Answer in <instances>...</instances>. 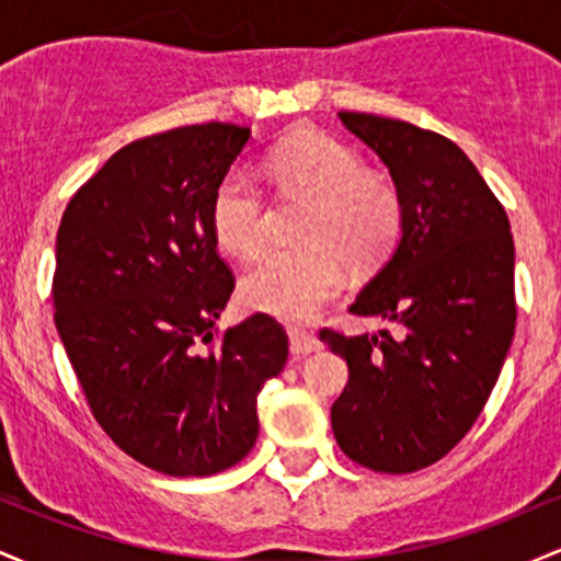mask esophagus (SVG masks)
I'll return each instance as SVG.
<instances>
[{"label":"esophagus","mask_w":561,"mask_h":561,"mask_svg":"<svg viewBox=\"0 0 561 561\" xmlns=\"http://www.w3.org/2000/svg\"><path fill=\"white\" fill-rule=\"evenodd\" d=\"M287 334H289V351H293L295 356H308V353H317L321 347V340L317 334L300 330V327H289Z\"/></svg>","instance_id":"1"}]
</instances>
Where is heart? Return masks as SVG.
Listing matches in <instances>:
<instances>
[{
    "label": "heart",
    "mask_w": 561,
    "mask_h": 561,
    "mask_svg": "<svg viewBox=\"0 0 561 561\" xmlns=\"http://www.w3.org/2000/svg\"><path fill=\"white\" fill-rule=\"evenodd\" d=\"M266 169L282 195L311 197L300 224L306 242L266 250L242 276L240 295L253 311L300 321L340 293L345 253L375 261L390 248L401 203L388 182L366 173L358 152L330 134H295L268 156ZM210 227L234 259H250L266 242V197L244 169H229L218 182Z\"/></svg>",
    "instance_id": "heart-1"
}]
</instances>
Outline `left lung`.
Wrapping results in <instances>:
<instances>
[{
    "label": "left lung",
    "mask_w": 561,
    "mask_h": 561,
    "mask_svg": "<svg viewBox=\"0 0 561 561\" xmlns=\"http://www.w3.org/2000/svg\"><path fill=\"white\" fill-rule=\"evenodd\" d=\"M340 121L388 165L401 234L351 313L396 321L401 334L321 340L347 362L332 405L347 459L385 474L435 465L491 398L514 337V240L506 210L459 145L369 113Z\"/></svg>",
    "instance_id": "left-lung-1"
}]
</instances>
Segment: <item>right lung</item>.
<instances>
[{
	"mask_svg": "<svg viewBox=\"0 0 561 561\" xmlns=\"http://www.w3.org/2000/svg\"><path fill=\"white\" fill-rule=\"evenodd\" d=\"M250 141L231 124L182 126L121 147L76 192L55 244V324L94 420L171 478L234 467L259 437V392L285 369L266 313L214 343L234 279L210 203Z\"/></svg>",
	"mask_w": 561,
	"mask_h": 561,
	"instance_id": "add662e5",
	"label": "right lung"
}]
</instances>
